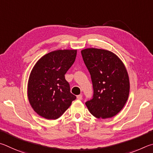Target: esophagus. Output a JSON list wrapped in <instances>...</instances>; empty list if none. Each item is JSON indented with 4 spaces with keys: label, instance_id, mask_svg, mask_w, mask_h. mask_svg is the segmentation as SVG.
Returning <instances> with one entry per match:
<instances>
[{
    "label": "esophagus",
    "instance_id": "obj_1",
    "mask_svg": "<svg viewBox=\"0 0 153 153\" xmlns=\"http://www.w3.org/2000/svg\"><path fill=\"white\" fill-rule=\"evenodd\" d=\"M76 97H77V99H78V100H81L82 99V95H79L76 96Z\"/></svg>",
    "mask_w": 153,
    "mask_h": 153
}]
</instances>
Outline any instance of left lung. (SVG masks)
<instances>
[{
	"mask_svg": "<svg viewBox=\"0 0 153 153\" xmlns=\"http://www.w3.org/2000/svg\"><path fill=\"white\" fill-rule=\"evenodd\" d=\"M81 54L93 87V98L85 105L97 118L114 117L124 108L129 95V77L124 63L106 50L87 48Z\"/></svg>",
	"mask_w": 153,
	"mask_h": 153,
	"instance_id": "8db88e82",
	"label": "left lung"
}]
</instances>
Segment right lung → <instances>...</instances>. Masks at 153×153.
Returning <instances> with one entry per match:
<instances>
[{"instance_id": "1", "label": "right lung", "mask_w": 153, "mask_h": 153, "mask_svg": "<svg viewBox=\"0 0 153 153\" xmlns=\"http://www.w3.org/2000/svg\"><path fill=\"white\" fill-rule=\"evenodd\" d=\"M76 50H59L39 59L29 75L27 96L32 108L48 120L60 117L76 96L64 75L73 64Z\"/></svg>"}]
</instances>
